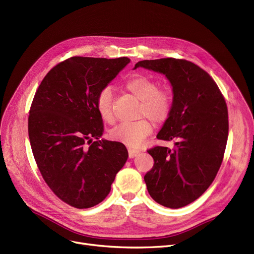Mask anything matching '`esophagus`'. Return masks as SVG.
<instances>
[{
	"label": "esophagus",
	"mask_w": 254,
	"mask_h": 254,
	"mask_svg": "<svg viewBox=\"0 0 254 254\" xmlns=\"http://www.w3.org/2000/svg\"><path fill=\"white\" fill-rule=\"evenodd\" d=\"M140 153V151L139 150H136V149H131V148H128V156H129V158H132V157H135V156H137L138 154Z\"/></svg>",
	"instance_id": "obj_1"
}]
</instances>
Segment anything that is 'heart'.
Masks as SVG:
<instances>
[{
  "label": "heart",
  "instance_id": "heart-1",
  "mask_svg": "<svg viewBox=\"0 0 254 254\" xmlns=\"http://www.w3.org/2000/svg\"><path fill=\"white\" fill-rule=\"evenodd\" d=\"M127 89L140 102L139 115H146L156 124L164 123L172 110V98L166 90H158L154 80L136 76L126 83ZM98 111L106 123L113 122V93L110 86L103 87L97 97ZM152 131V125L142 118L134 123H124L110 131L114 141L124 143L130 147H138Z\"/></svg>",
  "mask_w": 254,
  "mask_h": 254
}]
</instances>
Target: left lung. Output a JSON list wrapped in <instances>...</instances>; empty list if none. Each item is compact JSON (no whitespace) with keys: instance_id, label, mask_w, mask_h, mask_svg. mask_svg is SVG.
<instances>
[{"instance_id":"1","label":"left lung","mask_w":254,"mask_h":254,"mask_svg":"<svg viewBox=\"0 0 254 254\" xmlns=\"http://www.w3.org/2000/svg\"><path fill=\"white\" fill-rule=\"evenodd\" d=\"M137 68L164 74L172 86V110L156 137L175 141V148L147 151L154 165L144 180L156 203L178 209L201 196L217 174L229 136L228 107L214 80L193 63L168 58L141 61Z\"/></svg>"}]
</instances>
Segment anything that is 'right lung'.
I'll return each mask as SVG.
<instances>
[{
	"instance_id": "add662e5",
	"label": "right lung",
	"mask_w": 254,
	"mask_h": 254,
	"mask_svg": "<svg viewBox=\"0 0 254 254\" xmlns=\"http://www.w3.org/2000/svg\"><path fill=\"white\" fill-rule=\"evenodd\" d=\"M129 62L74 57L52 68L36 91L29 115L35 161L50 190L72 207L101 203L127 159L123 143L100 140L97 97Z\"/></svg>"
}]
</instances>
